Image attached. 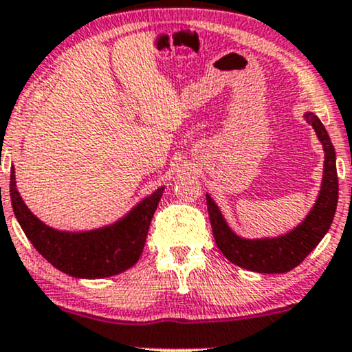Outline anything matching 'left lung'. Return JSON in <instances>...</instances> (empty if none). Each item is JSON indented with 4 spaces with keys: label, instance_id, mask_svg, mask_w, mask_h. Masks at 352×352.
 Returning <instances> with one entry per match:
<instances>
[{
    "label": "left lung",
    "instance_id": "left-lung-1",
    "mask_svg": "<svg viewBox=\"0 0 352 352\" xmlns=\"http://www.w3.org/2000/svg\"><path fill=\"white\" fill-rule=\"evenodd\" d=\"M308 123L315 128L318 140L324 150V171L318 199L309 214L292 232L272 239H243L227 226L224 216L209 194H206L212 234L219 250L237 267L258 274H285L298 267L333 224L338 206L336 153L328 131L315 113H305Z\"/></svg>",
    "mask_w": 352,
    "mask_h": 352
}]
</instances>
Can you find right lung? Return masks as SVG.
Returning a JSON list of instances; mask_svg holds the SVG:
<instances>
[{"label":"right lung","instance_id":"1","mask_svg":"<svg viewBox=\"0 0 352 352\" xmlns=\"http://www.w3.org/2000/svg\"><path fill=\"white\" fill-rule=\"evenodd\" d=\"M163 191L164 188L156 189L115 224L85 232H65L45 226L28 209L16 188L12 166L10 176L11 206L21 229L51 265L76 278H107L133 267L143 252Z\"/></svg>","mask_w":352,"mask_h":352}]
</instances>
